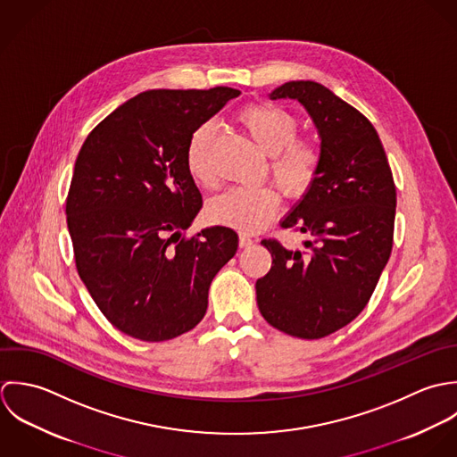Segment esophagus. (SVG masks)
Wrapping results in <instances>:
<instances>
[{"mask_svg":"<svg viewBox=\"0 0 457 457\" xmlns=\"http://www.w3.org/2000/svg\"><path fill=\"white\" fill-rule=\"evenodd\" d=\"M253 242H254V240H253L251 237H247V235H240V237H238V245H240L242 249L253 245Z\"/></svg>","mask_w":457,"mask_h":457,"instance_id":"obj_1","label":"esophagus"}]
</instances>
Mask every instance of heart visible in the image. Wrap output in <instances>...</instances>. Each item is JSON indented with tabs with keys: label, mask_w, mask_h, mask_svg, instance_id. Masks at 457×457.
I'll return each instance as SVG.
<instances>
[{
	"label": "heart",
	"mask_w": 457,
	"mask_h": 457,
	"mask_svg": "<svg viewBox=\"0 0 457 457\" xmlns=\"http://www.w3.org/2000/svg\"><path fill=\"white\" fill-rule=\"evenodd\" d=\"M240 123L258 145L272 157L270 173L282 192L289 197L303 195L316 182L321 166L320 148L309 139H296L298 120L274 104H254L245 107ZM213 141V127L203 123L194 129L185 148V166L192 180L203 187H213L208 155ZM280 204L272 187L233 188L208 203L206 213L212 222L242 233H258L270 224Z\"/></svg>",
	"instance_id": "1"
}]
</instances>
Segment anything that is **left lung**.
<instances>
[{"label":"left lung","mask_w":457,"mask_h":457,"mask_svg":"<svg viewBox=\"0 0 457 457\" xmlns=\"http://www.w3.org/2000/svg\"><path fill=\"white\" fill-rule=\"evenodd\" d=\"M269 96L296 100L307 111L321 166L280 220L311 238L303 242L307 253L263 240L272 267L256 280V300L277 330L321 339L362 312L390 258L395 185L376 129L336 93L314 81H289Z\"/></svg>","instance_id":"8db88e82"}]
</instances>
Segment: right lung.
Wrapping results in <instances>:
<instances>
[{"label":"right lung","mask_w":457,"mask_h":457,"mask_svg":"<svg viewBox=\"0 0 457 457\" xmlns=\"http://www.w3.org/2000/svg\"><path fill=\"white\" fill-rule=\"evenodd\" d=\"M238 95L139 93L81 146L67 197L76 267L102 314L130 337L161 343L192 330L213 277L238 249L226 226L183 238L203 206L185 166L188 137Z\"/></svg>","instance_id":"right-lung-1"}]
</instances>
